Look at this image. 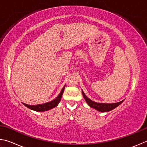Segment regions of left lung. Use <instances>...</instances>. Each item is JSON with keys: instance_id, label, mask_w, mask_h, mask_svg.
Returning a JSON list of instances; mask_svg holds the SVG:
<instances>
[{"instance_id": "obj_1", "label": "left lung", "mask_w": 147, "mask_h": 147, "mask_svg": "<svg viewBox=\"0 0 147 147\" xmlns=\"http://www.w3.org/2000/svg\"><path fill=\"white\" fill-rule=\"evenodd\" d=\"M82 94H83V96L84 97V99H85L86 102H87V104H88L90 107L93 108L94 109H96V110H97V111L101 112H109L110 110L114 109L115 108H116L117 107L119 106V105L121 104L123 102V101H124V100H123V101L120 102H115V103H112V104L99 103V102H94L93 101H92L90 99H89L88 97L84 94L83 90H82Z\"/></svg>"}]
</instances>
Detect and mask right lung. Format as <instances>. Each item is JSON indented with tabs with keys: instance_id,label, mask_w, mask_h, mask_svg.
Returning <instances> with one entry per match:
<instances>
[{
	"instance_id": "add662e5",
	"label": "right lung",
	"mask_w": 147,
	"mask_h": 147,
	"mask_svg": "<svg viewBox=\"0 0 147 147\" xmlns=\"http://www.w3.org/2000/svg\"><path fill=\"white\" fill-rule=\"evenodd\" d=\"M64 88H65V86H64L63 88V89H62L61 93L59 94V96L57 97L55 99L53 100V101L48 102L45 104L37 105H27L25 103H23V105H24V106H26V107H28V109L33 110H35V111H37V112L47 111V110H50L51 109H53V108H55L57 106V105L59 103V102H60V101H61L62 96H63V94Z\"/></svg>"
}]
</instances>
